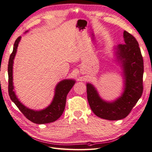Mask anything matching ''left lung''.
Masks as SVG:
<instances>
[{"label": "left lung", "mask_w": 152, "mask_h": 152, "mask_svg": "<svg viewBox=\"0 0 152 152\" xmlns=\"http://www.w3.org/2000/svg\"><path fill=\"white\" fill-rule=\"evenodd\" d=\"M124 44L113 48L114 54L122 70L123 92L112 102L103 99L93 84L87 82V100L92 111L100 118L117 121L126 117L142 93L144 67L141 50L136 39L124 31Z\"/></svg>", "instance_id": "left-lung-1"}]
</instances>
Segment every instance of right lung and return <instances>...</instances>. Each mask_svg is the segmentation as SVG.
Returning <instances> with one entry per match:
<instances>
[{"mask_svg": "<svg viewBox=\"0 0 152 152\" xmlns=\"http://www.w3.org/2000/svg\"><path fill=\"white\" fill-rule=\"evenodd\" d=\"M28 31H25V33ZM21 37H19L15 42L12 53H11L8 64V77H9V95L11 99L15 103L17 107L22 113L31 122L37 124H44L56 121L61 116L65 108L66 96L69 91L75 83V80L64 79L58 82L54 89V95L52 102L42 110H35L26 107L23 104L16 95L14 90L15 87L13 85V63L14 59L16 56L17 49L19 44Z\"/></svg>", "mask_w": 152, "mask_h": 152, "instance_id": "1", "label": "right lung"}]
</instances>
